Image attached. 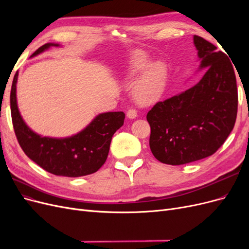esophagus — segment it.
Listing matches in <instances>:
<instances>
[{
	"instance_id": "esophagus-1",
	"label": "esophagus",
	"mask_w": 249,
	"mask_h": 249,
	"mask_svg": "<svg viewBox=\"0 0 249 249\" xmlns=\"http://www.w3.org/2000/svg\"><path fill=\"white\" fill-rule=\"evenodd\" d=\"M126 116H127V118H130V119L136 118L137 117V111L135 109H129L126 112Z\"/></svg>"
}]
</instances>
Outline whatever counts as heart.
I'll use <instances>...</instances> for the list:
<instances>
[{"label":"heart","mask_w":249,"mask_h":249,"mask_svg":"<svg viewBox=\"0 0 249 249\" xmlns=\"http://www.w3.org/2000/svg\"><path fill=\"white\" fill-rule=\"evenodd\" d=\"M141 76L133 87V96L139 105H149L160 99L167 82V67L163 62L152 63L145 53L138 52L129 62L125 77L129 80Z\"/></svg>","instance_id":"heart-1"}]
</instances>
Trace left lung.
Returning a JSON list of instances; mask_svg holds the SVG:
<instances>
[{
    "instance_id": "left-lung-1",
    "label": "left lung",
    "mask_w": 249,
    "mask_h": 249,
    "mask_svg": "<svg viewBox=\"0 0 249 249\" xmlns=\"http://www.w3.org/2000/svg\"><path fill=\"white\" fill-rule=\"evenodd\" d=\"M206 70L196 85L157 103L146 119L149 147L157 160L182 165L212 156L233 129L238 111L236 74L231 60L202 37L193 36Z\"/></svg>"
}]
</instances>
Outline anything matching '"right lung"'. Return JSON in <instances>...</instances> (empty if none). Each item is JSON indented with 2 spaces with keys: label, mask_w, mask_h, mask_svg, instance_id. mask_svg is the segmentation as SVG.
Masks as SVG:
<instances>
[{
  "label": "right lung",
  "mask_w": 249,
  "mask_h": 249,
  "mask_svg": "<svg viewBox=\"0 0 249 249\" xmlns=\"http://www.w3.org/2000/svg\"><path fill=\"white\" fill-rule=\"evenodd\" d=\"M57 43H46L36 50L37 56ZM14 74L10 109L13 129L24 153L46 171L55 176L78 178L99 170L106 162L113 135L124 124V112H107L97 115L84 130L67 138L42 137L33 132L20 116L17 102V82Z\"/></svg>",
  "instance_id": "obj_1"
}]
</instances>
